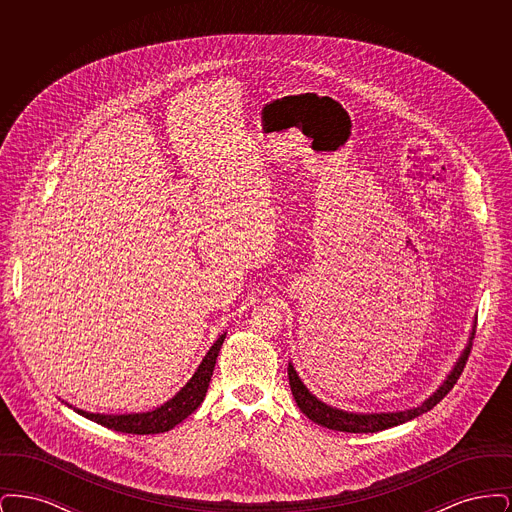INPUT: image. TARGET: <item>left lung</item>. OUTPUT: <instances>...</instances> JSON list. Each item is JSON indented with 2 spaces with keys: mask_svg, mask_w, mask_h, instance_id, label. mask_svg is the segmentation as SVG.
Masks as SVG:
<instances>
[{
  "mask_svg": "<svg viewBox=\"0 0 512 512\" xmlns=\"http://www.w3.org/2000/svg\"><path fill=\"white\" fill-rule=\"evenodd\" d=\"M476 326V322H474ZM472 336H474V328L472 334L464 345L461 357L457 359V363L451 368V372L445 376V380L439 384L438 390L434 391L430 397H426L418 407L413 409H405V411H393V413H351V411H343L338 407H332L324 401H320L317 395H313L309 388L301 382L299 374L295 372L292 363L288 365V378H290V388H292L293 399L297 403V407L301 409V413L309 416L313 422H317L324 428L330 430H338V432H349V434H368V432H382L393 426H399L403 422H409L422 413H428L430 409H434L439 401L451 391V388L457 384L461 372H463L470 347H472Z\"/></svg>",
  "mask_w": 512,
  "mask_h": 512,
  "instance_id": "obj_1",
  "label": "left lung"
}]
</instances>
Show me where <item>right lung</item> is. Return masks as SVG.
I'll return each instance as SVG.
<instances>
[{"instance_id": "right-lung-1", "label": "right lung", "mask_w": 512, "mask_h": 512, "mask_svg": "<svg viewBox=\"0 0 512 512\" xmlns=\"http://www.w3.org/2000/svg\"><path fill=\"white\" fill-rule=\"evenodd\" d=\"M224 338H226V332L220 334L219 340L211 345V349L207 351V355L197 366L194 376L186 382V386L178 391L174 397H171L169 401L155 407L153 411L124 414L90 413V411L73 407L67 401H63V403L69 405L74 413L82 414V416L98 422L101 426L111 428L115 432H122V434H140V436H144V434L169 432L176 424H180L184 418H188L190 414L194 413L195 409L203 403Z\"/></svg>"}]
</instances>
